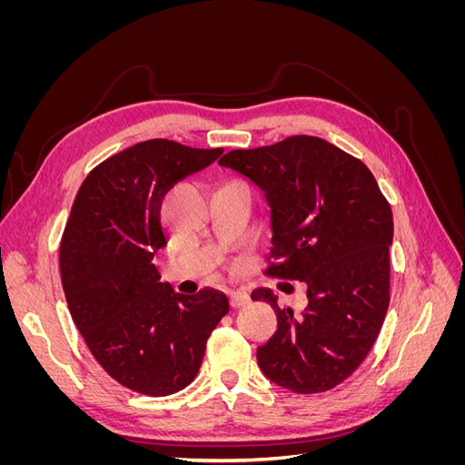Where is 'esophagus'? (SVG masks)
I'll return each mask as SVG.
<instances>
[{
    "instance_id": "34e87169",
    "label": "esophagus",
    "mask_w": 465,
    "mask_h": 465,
    "mask_svg": "<svg viewBox=\"0 0 465 465\" xmlns=\"http://www.w3.org/2000/svg\"><path fill=\"white\" fill-rule=\"evenodd\" d=\"M250 302V297L246 292H231L229 294V304L231 308H242Z\"/></svg>"
}]
</instances>
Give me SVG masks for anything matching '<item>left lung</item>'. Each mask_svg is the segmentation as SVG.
<instances>
[{
    "label": "left lung",
    "instance_id": "8db88e82",
    "mask_svg": "<svg viewBox=\"0 0 465 465\" xmlns=\"http://www.w3.org/2000/svg\"><path fill=\"white\" fill-rule=\"evenodd\" d=\"M221 166L244 174L272 207L273 248L265 275L304 281L302 316L256 289L277 314V331L258 347L262 372L294 393L341 384L367 359L390 304L391 209L376 178L353 154L312 135L234 149Z\"/></svg>",
    "mask_w": 465,
    "mask_h": 465
}]
</instances>
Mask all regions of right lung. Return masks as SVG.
<instances>
[{
	"label": "right lung",
	"instance_id": "obj_1",
	"mask_svg": "<svg viewBox=\"0 0 465 465\" xmlns=\"http://www.w3.org/2000/svg\"><path fill=\"white\" fill-rule=\"evenodd\" d=\"M221 153L168 139L124 149L83 180L65 223L60 272L69 312L104 372L145 396L186 388L211 331L229 312L223 292L178 294L153 265L166 244V192Z\"/></svg>",
	"mask_w": 465,
	"mask_h": 465
}]
</instances>
